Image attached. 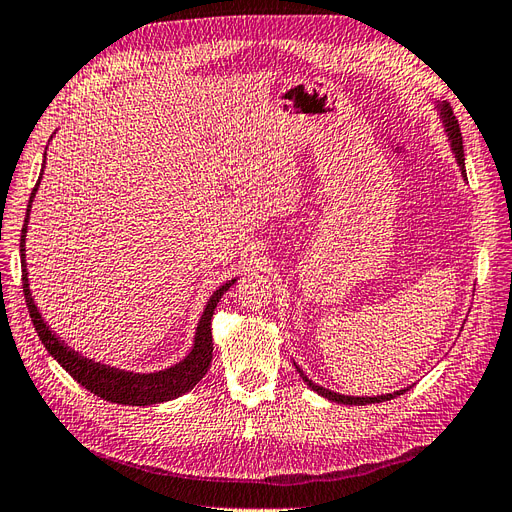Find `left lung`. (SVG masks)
Returning a JSON list of instances; mask_svg holds the SVG:
<instances>
[{
  "mask_svg": "<svg viewBox=\"0 0 512 512\" xmlns=\"http://www.w3.org/2000/svg\"><path fill=\"white\" fill-rule=\"evenodd\" d=\"M437 109H439L441 122H444V129H446V133H448V140H450V146H452L454 159H457V163H459L463 178H467V174H465V155H463V137H461V129H459V120H457V116L452 114L450 103H446V101L439 103ZM297 370H299L301 379L306 381V385H308L310 390H314L316 394H321V396H325L327 400H334V403H340V405H372V403H383V400H392V398H396V396H400V394L405 392V390H398V392H394V394H381V396H344V394H336V392L321 388V385L312 383V379H308L306 375H303V370H301L299 366H297Z\"/></svg>",
  "mask_w": 512,
  "mask_h": 512,
  "instance_id": "8db88e82",
  "label": "left lung"
}]
</instances>
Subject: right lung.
Masks as SVG:
<instances>
[{"mask_svg": "<svg viewBox=\"0 0 512 512\" xmlns=\"http://www.w3.org/2000/svg\"><path fill=\"white\" fill-rule=\"evenodd\" d=\"M45 168V161H43ZM38 183L32 191L30 202H27V213H25V224L21 230V271H23V295L27 310H30L32 323L38 331V338L43 340L45 349L53 359H58V364L71 375L77 383L84 385L86 390L92 394L101 396L103 400H109V403H118V405H133V407H146V405H157L165 403V400H172L176 396H183L189 392L193 385H196L211 366L213 359V334H211V319L213 312L217 308L219 299L226 293V290L237 282V280H228L224 286H219L211 299L206 301V308L200 316V323L196 327V338H193V347L189 355L170 368L159 370V372H131V370H120L114 366H105L101 362H94V359H88L84 355H79L77 351L68 349L66 344L53 334L49 325L45 323L43 314L38 312L36 303L30 293V282H27V265H25V234H27V222H30V211H32V202L40 185Z\"/></svg>", "mask_w": 512, "mask_h": 512, "instance_id": "add662e5", "label": "right lung"}]
</instances>
